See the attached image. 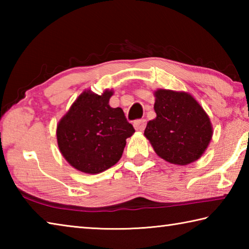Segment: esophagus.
<instances>
[{"instance_id":"obj_1","label":"esophagus","mask_w":249,"mask_h":249,"mask_svg":"<svg viewBox=\"0 0 249 249\" xmlns=\"http://www.w3.org/2000/svg\"><path fill=\"white\" fill-rule=\"evenodd\" d=\"M134 127L138 132H142L146 127V120H137L134 122Z\"/></svg>"}]
</instances>
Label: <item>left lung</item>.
Segmentation results:
<instances>
[{"instance_id":"8db88e82","label":"left lung","mask_w":249,"mask_h":249,"mask_svg":"<svg viewBox=\"0 0 249 249\" xmlns=\"http://www.w3.org/2000/svg\"><path fill=\"white\" fill-rule=\"evenodd\" d=\"M154 95L157 116L147 123L145 137L166 161L178 166L195 162L212 140L209 115L188 92L158 89Z\"/></svg>"}]
</instances>
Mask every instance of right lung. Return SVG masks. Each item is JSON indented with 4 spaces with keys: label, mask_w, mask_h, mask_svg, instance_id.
<instances>
[{
    "label": "right lung",
    "mask_w": 249,
    "mask_h": 249,
    "mask_svg": "<svg viewBox=\"0 0 249 249\" xmlns=\"http://www.w3.org/2000/svg\"><path fill=\"white\" fill-rule=\"evenodd\" d=\"M113 90H86L57 124V142L64 158L78 171L96 175L114 166L126 138L135 129L121 107H109Z\"/></svg>",
    "instance_id": "add662e5"
}]
</instances>
